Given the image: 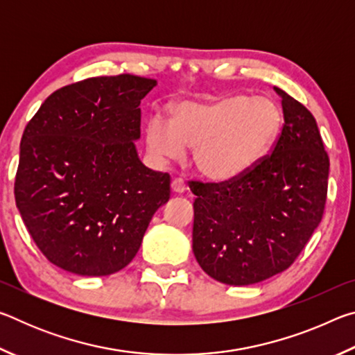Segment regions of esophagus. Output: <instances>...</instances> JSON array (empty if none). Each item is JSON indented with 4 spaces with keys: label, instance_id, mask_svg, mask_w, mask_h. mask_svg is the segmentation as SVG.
<instances>
[{
    "label": "esophagus",
    "instance_id": "obj_1",
    "mask_svg": "<svg viewBox=\"0 0 355 355\" xmlns=\"http://www.w3.org/2000/svg\"><path fill=\"white\" fill-rule=\"evenodd\" d=\"M171 186H172V191L173 192H178V194H182V192H184L186 188H188V186H186V183H184V180L180 178V177L173 178Z\"/></svg>",
    "mask_w": 355,
    "mask_h": 355
}]
</instances>
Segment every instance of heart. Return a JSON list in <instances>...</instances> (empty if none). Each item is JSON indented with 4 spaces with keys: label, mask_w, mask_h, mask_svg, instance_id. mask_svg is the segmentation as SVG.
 Listing matches in <instances>:
<instances>
[{
    "label": "heart",
    "mask_w": 355,
    "mask_h": 355,
    "mask_svg": "<svg viewBox=\"0 0 355 355\" xmlns=\"http://www.w3.org/2000/svg\"><path fill=\"white\" fill-rule=\"evenodd\" d=\"M274 100L222 95L203 101H182L171 122L150 117L148 152L158 159H180L192 147V163L211 182H230L250 171L269 152L282 127Z\"/></svg>",
    "instance_id": "b5f03b06"
}]
</instances>
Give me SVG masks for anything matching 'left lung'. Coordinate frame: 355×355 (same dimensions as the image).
<instances>
[{
    "mask_svg": "<svg viewBox=\"0 0 355 355\" xmlns=\"http://www.w3.org/2000/svg\"><path fill=\"white\" fill-rule=\"evenodd\" d=\"M274 89L285 123L271 153L230 182H189L196 260L227 285L258 284L290 268L326 208L330 163L316 120Z\"/></svg>",
    "mask_w": 355,
    "mask_h": 355,
    "instance_id": "obj_1",
    "label": "left lung"
}]
</instances>
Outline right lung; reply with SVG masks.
I'll use <instances>...</instances> for the list:
<instances>
[{
    "label": "right lung",
    "instance_id": "add662e5",
    "mask_svg": "<svg viewBox=\"0 0 355 355\" xmlns=\"http://www.w3.org/2000/svg\"><path fill=\"white\" fill-rule=\"evenodd\" d=\"M156 86L136 75L87 78L58 89L23 131L15 203L46 260L78 275H110L141 248L171 175L141 163V100Z\"/></svg>",
    "mask_w": 355,
    "mask_h": 355
}]
</instances>
